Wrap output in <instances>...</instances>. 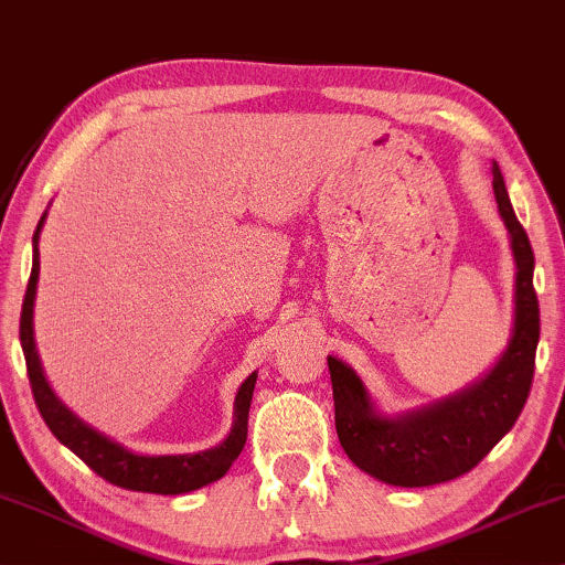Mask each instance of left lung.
<instances>
[{
    "mask_svg": "<svg viewBox=\"0 0 565 565\" xmlns=\"http://www.w3.org/2000/svg\"><path fill=\"white\" fill-rule=\"evenodd\" d=\"M492 190L516 263L511 339L495 365L459 394L402 414H385L362 377L347 362L328 356L341 448L362 472L385 484L427 488L467 475L511 430L530 396L540 341L534 253L495 161Z\"/></svg>",
    "mask_w": 565,
    "mask_h": 565,
    "instance_id": "obj_1",
    "label": "left lung"
}]
</instances>
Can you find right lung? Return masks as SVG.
<instances>
[{
    "label": "right lung",
    "instance_id": "add662e5",
    "mask_svg": "<svg viewBox=\"0 0 565 565\" xmlns=\"http://www.w3.org/2000/svg\"><path fill=\"white\" fill-rule=\"evenodd\" d=\"M46 213L41 216L39 226L33 232V268L31 281H28L23 312H20V344H23L28 377H31V388L35 406H39L41 417L49 425V430L56 435L62 446L88 463V467L106 482L117 484L125 490L138 492H159V495H182V492L198 490L203 484H211L230 472L234 459L242 454L247 440V414L249 402H253L255 381L258 373L247 375V381L239 385L237 396H234V423L232 430L218 446L209 448V451L198 454H174V456H146L135 454L125 448L122 443L111 440L109 435L98 433L96 427L83 423L77 414L54 394L49 385L44 367H41L39 349H35L33 335V305H35V289H39V237L44 230Z\"/></svg>",
    "mask_w": 565,
    "mask_h": 565
}]
</instances>
